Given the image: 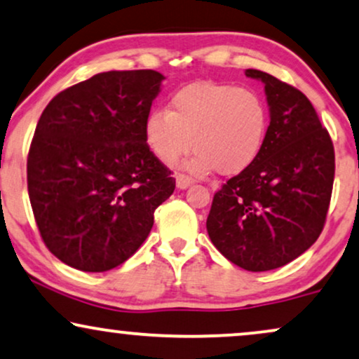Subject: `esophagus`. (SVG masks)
Returning <instances> with one entry per match:
<instances>
[{
	"instance_id": "1",
	"label": "esophagus",
	"mask_w": 359,
	"mask_h": 359,
	"mask_svg": "<svg viewBox=\"0 0 359 359\" xmlns=\"http://www.w3.org/2000/svg\"><path fill=\"white\" fill-rule=\"evenodd\" d=\"M175 182H177V187L179 189H187L190 184H192V179H190L189 175L185 174H177L175 175Z\"/></svg>"
}]
</instances>
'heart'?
Masks as SVG:
<instances>
[{"label": "heart", "instance_id": "1", "mask_svg": "<svg viewBox=\"0 0 359 359\" xmlns=\"http://www.w3.org/2000/svg\"><path fill=\"white\" fill-rule=\"evenodd\" d=\"M269 129V106L257 90L203 81L177 90L170 109H152L144 137L164 164L185 156L194 140L190 170L237 175L260 157Z\"/></svg>", "mask_w": 359, "mask_h": 359}]
</instances>
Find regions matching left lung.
<instances>
[{
	"mask_svg": "<svg viewBox=\"0 0 359 359\" xmlns=\"http://www.w3.org/2000/svg\"><path fill=\"white\" fill-rule=\"evenodd\" d=\"M270 129L247 170L213 195L207 232L217 250L240 269H278L320 237L334 180V149L315 107L302 90L263 71Z\"/></svg>",
	"mask_w": 359,
	"mask_h": 359,
	"instance_id": "8db88e82",
	"label": "left lung"
}]
</instances>
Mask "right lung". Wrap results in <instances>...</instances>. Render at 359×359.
<instances>
[{"label":"right lung","instance_id":"obj_1","mask_svg":"<svg viewBox=\"0 0 359 359\" xmlns=\"http://www.w3.org/2000/svg\"><path fill=\"white\" fill-rule=\"evenodd\" d=\"M162 79L152 69L99 72L61 90L39 117L29 202L44 245L72 269L107 271L133 257L174 192L144 137Z\"/></svg>","mask_w":359,"mask_h":359}]
</instances>
